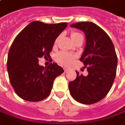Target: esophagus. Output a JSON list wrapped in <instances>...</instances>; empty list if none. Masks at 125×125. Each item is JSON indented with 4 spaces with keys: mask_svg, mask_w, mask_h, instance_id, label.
Instances as JSON below:
<instances>
[{
    "mask_svg": "<svg viewBox=\"0 0 125 125\" xmlns=\"http://www.w3.org/2000/svg\"><path fill=\"white\" fill-rule=\"evenodd\" d=\"M69 69H67V68H64V73H67V72H68L69 71Z\"/></svg>",
    "mask_w": 125,
    "mask_h": 125,
    "instance_id": "1",
    "label": "esophagus"
}]
</instances>
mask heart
Instances as JSON below:
<instances>
[{
  "label": "heart",
  "instance_id": "obj_1",
  "mask_svg": "<svg viewBox=\"0 0 125 125\" xmlns=\"http://www.w3.org/2000/svg\"><path fill=\"white\" fill-rule=\"evenodd\" d=\"M82 37V35L77 32H72L71 33V37L73 41H75L77 38ZM56 41L57 40H56ZM74 57H75V56L70 53L61 52L56 55V59L57 62H58L61 64H64V65H69L71 62V61H73Z\"/></svg>",
  "mask_w": 125,
  "mask_h": 125
}]
</instances>
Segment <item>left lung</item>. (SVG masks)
Instances as JSON below:
<instances>
[{"instance_id":"1","label":"left lung","mask_w":125,"mask_h":125,"mask_svg":"<svg viewBox=\"0 0 125 125\" xmlns=\"http://www.w3.org/2000/svg\"><path fill=\"white\" fill-rule=\"evenodd\" d=\"M84 32L86 45L80 58L88 74L76 71L77 77L69 83L70 94L83 104H93L107 95L116 77L118 58L113 43L107 33L90 21L70 25Z\"/></svg>"}]
</instances>
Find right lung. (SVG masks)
Segmentation results:
<instances>
[{
	"label": "right lung",
	"instance_id": "add662e5",
	"mask_svg": "<svg viewBox=\"0 0 125 125\" xmlns=\"http://www.w3.org/2000/svg\"><path fill=\"white\" fill-rule=\"evenodd\" d=\"M67 23L48 24L35 21L27 25L15 38L7 58L9 78L15 93L28 101H39L51 93L55 78L64 72L53 62L44 67L39 58H50L56 39Z\"/></svg>",
	"mask_w": 125,
	"mask_h": 125
}]
</instances>
